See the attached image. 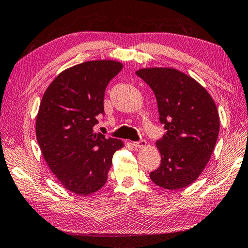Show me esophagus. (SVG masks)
Segmentation results:
<instances>
[{"mask_svg": "<svg viewBox=\"0 0 248 248\" xmlns=\"http://www.w3.org/2000/svg\"><path fill=\"white\" fill-rule=\"evenodd\" d=\"M146 140H139V142H134L133 143V146L135 147V148H143V147H145L146 146Z\"/></svg>", "mask_w": 248, "mask_h": 248, "instance_id": "obj_1", "label": "esophagus"}]
</instances>
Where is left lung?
Masks as SVG:
<instances>
[{
  "instance_id": "left-lung-1",
  "label": "left lung",
  "mask_w": 248,
  "mask_h": 248,
  "mask_svg": "<svg viewBox=\"0 0 248 248\" xmlns=\"http://www.w3.org/2000/svg\"><path fill=\"white\" fill-rule=\"evenodd\" d=\"M153 89L159 120L167 133L156 142L160 167L149 174L156 185L177 190L190 185L204 170L219 133L214 100L192 77L171 67L137 72Z\"/></svg>"
}]
</instances>
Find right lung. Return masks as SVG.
<instances>
[{
    "mask_svg": "<svg viewBox=\"0 0 248 248\" xmlns=\"http://www.w3.org/2000/svg\"><path fill=\"white\" fill-rule=\"evenodd\" d=\"M120 62L95 60L63 71L48 87L36 117L43 157L63 187L78 196L98 191L108 181L120 140L94 133L104 115V94Z\"/></svg>",
    "mask_w": 248,
    "mask_h": 248,
    "instance_id": "right-lung-1",
    "label": "right lung"
}]
</instances>
